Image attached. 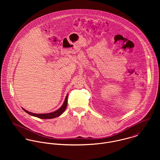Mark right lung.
Listing matches in <instances>:
<instances>
[{
    "instance_id": "1",
    "label": "right lung",
    "mask_w": 160,
    "mask_h": 160,
    "mask_svg": "<svg viewBox=\"0 0 160 160\" xmlns=\"http://www.w3.org/2000/svg\"><path fill=\"white\" fill-rule=\"evenodd\" d=\"M68 93L66 96L65 101H64L63 105H62V107L59 109H58L57 110H56L55 112H51V113H49L37 114V113H31L30 112H28V111L26 110L25 109H24L23 108H22V109L28 114L31 115L32 116H35V117L41 118V119H52V118H55L56 117H58V116H60L65 111V110L67 108V103H68V102H67L68 101Z\"/></svg>"
}]
</instances>
